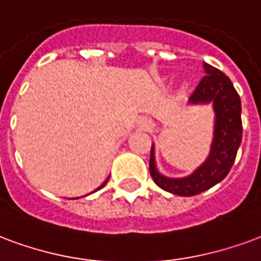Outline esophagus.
Returning a JSON list of instances; mask_svg holds the SVG:
<instances>
[{"label": "esophagus", "mask_w": 261, "mask_h": 261, "mask_svg": "<svg viewBox=\"0 0 261 261\" xmlns=\"http://www.w3.org/2000/svg\"><path fill=\"white\" fill-rule=\"evenodd\" d=\"M140 124L144 130H150V128H152V125H153V123H152V120L148 119V117H144V119H141Z\"/></svg>", "instance_id": "1"}]
</instances>
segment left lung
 <instances>
[{
	"mask_svg": "<svg viewBox=\"0 0 261 261\" xmlns=\"http://www.w3.org/2000/svg\"><path fill=\"white\" fill-rule=\"evenodd\" d=\"M206 76L190 96L191 103L213 102L216 112L214 140L207 160L185 178H169L156 170L153 148L150 150L149 173L162 190L179 196H194L223 181L232 167L242 141L241 98L223 71L204 63Z\"/></svg>",
	"mask_w": 261,
	"mask_h": 261,
	"instance_id": "8db88e82",
	"label": "left lung"
}]
</instances>
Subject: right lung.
<instances>
[{"instance_id": "obj_1", "label": "right lung", "mask_w": 261, "mask_h": 261, "mask_svg": "<svg viewBox=\"0 0 261 261\" xmlns=\"http://www.w3.org/2000/svg\"><path fill=\"white\" fill-rule=\"evenodd\" d=\"M108 179H109V178H108ZM108 179H106L105 182H103V184H102L101 187H99V188H98V190H101V188H103V187H105V185H106V182H108Z\"/></svg>"}]
</instances>
